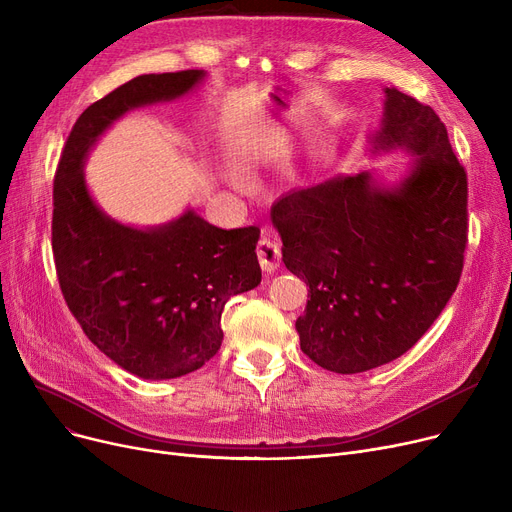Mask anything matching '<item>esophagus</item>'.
Wrapping results in <instances>:
<instances>
[{"mask_svg": "<svg viewBox=\"0 0 512 512\" xmlns=\"http://www.w3.org/2000/svg\"><path fill=\"white\" fill-rule=\"evenodd\" d=\"M257 259L263 272H276L282 261L278 242L270 236H261V240L257 242Z\"/></svg>", "mask_w": 512, "mask_h": 512, "instance_id": "34e87169", "label": "esophagus"}]
</instances>
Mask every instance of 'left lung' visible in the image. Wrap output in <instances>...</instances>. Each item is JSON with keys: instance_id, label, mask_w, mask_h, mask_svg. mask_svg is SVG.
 <instances>
[{"instance_id": "8db88e82", "label": "left lung", "mask_w": 512, "mask_h": 512, "mask_svg": "<svg viewBox=\"0 0 512 512\" xmlns=\"http://www.w3.org/2000/svg\"><path fill=\"white\" fill-rule=\"evenodd\" d=\"M371 143L413 155L398 186H378L371 172L336 176L272 207L284 265L309 286L301 351L336 373L405 355L450 301L465 263L467 172L438 114L386 89Z\"/></svg>"}]
</instances>
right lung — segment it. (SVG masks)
I'll return each instance as SVG.
<instances>
[{"mask_svg":"<svg viewBox=\"0 0 512 512\" xmlns=\"http://www.w3.org/2000/svg\"><path fill=\"white\" fill-rule=\"evenodd\" d=\"M203 76L143 74L89 105L53 180L51 249L66 305L105 357L143 380L180 378L220 351L224 305L261 282L259 228L222 230L191 209L159 228L118 224L91 199L83 164L114 120L172 101Z\"/></svg>","mask_w":512,"mask_h":512,"instance_id":"1","label":"right lung"}]
</instances>
